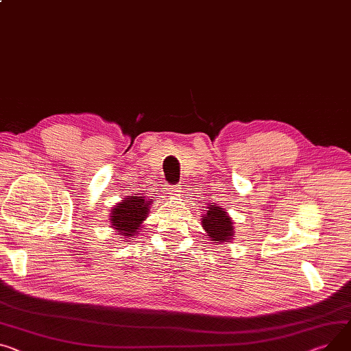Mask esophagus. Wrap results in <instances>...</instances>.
<instances>
[{
	"mask_svg": "<svg viewBox=\"0 0 351 351\" xmlns=\"http://www.w3.org/2000/svg\"><path fill=\"white\" fill-rule=\"evenodd\" d=\"M169 195H171V197H179L180 196V191H179L178 186H171Z\"/></svg>",
	"mask_w": 351,
	"mask_h": 351,
	"instance_id": "1",
	"label": "esophagus"
}]
</instances>
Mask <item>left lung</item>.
Returning <instances> with one entry per match:
<instances>
[{"label": "left lung", "mask_w": 351, "mask_h": 351, "mask_svg": "<svg viewBox=\"0 0 351 351\" xmlns=\"http://www.w3.org/2000/svg\"><path fill=\"white\" fill-rule=\"evenodd\" d=\"M202 227L210 241L223 244L230 243V240L234 237L231 217L221 206H216L215 203L208 204L206 215L202 216Z\"/></svg>", "instance_id": "8db88e82"}]
</instances>
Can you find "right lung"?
Wrapping results in <instances>:
<instances>
[{
  "label": "right lung",
  "mask_w": 351,
  "mask_h": 351,
  "mask_svg": "<svg viewBox=\"0 0 351 351\" xmlns=\"http://www.w3.org/2000/svg\"><path fill=\"white\" fill-rule=\"evenodd\" d=\"M152 199H147L143 195L127 196L120 203L111 207L110 223L117 231V236H123V241L131 243L134 236L139 234L145 219L149 215Z\"/></svg>",
  "instance_id": "1"
}]
</instances>
